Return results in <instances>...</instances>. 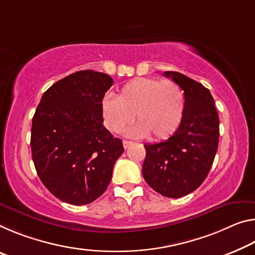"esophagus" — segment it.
I'll use <instances>...</instances> for the list:
<instances>
[{
  "label": "esophagus",
  "instance_id": "obj_1",
  "mask_svg": "<svg viewBox=\"0 0 255 255\" xmlns=\"http://www.w3.org/2000/svg\"><path fill=\"white\" fill-rule=\"evenodd\" d=\"M123 144H124V147H125V148H127L128 146H130V145H131V142H129V140H124Z\"/></svg>",
  "mask_w": 255,
  "mask_h": 255
}]
</instances>
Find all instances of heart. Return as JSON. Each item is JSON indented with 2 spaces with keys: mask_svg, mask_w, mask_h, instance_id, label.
<instances>
[{
  "mask_svg": "<svg viewBox=\"0 0 255 255\" xmlns=\"http://www.w3.org/2000/svg\"><path fill=\"white\" fill-rule=\"evenodd\" d=\"M185 112L184 92L171 80L137 78L124 85L117 99L106 98L102 115L107 128L120 132L132 123L127 134L164 139L177 130Z\"/></svg>",
  "mask_w": 255,
  "mask_h": 255,
  "instance_id": "obj_1",
  "label": "heart"
}]
</instances>
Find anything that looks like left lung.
I'll return each mask as SVG.
<instances>
[{
    "instance_id": "obj_1",
    "label": "left lung",
    "mask_w": 255,
    "mask_h": 255,
    "mask_svg": "<svg viewBox=\"0 0 255 255\" xmlns=\"http://www.w3.org/2000/svg\"><path fill=\"white\" fill-rule=\"evenodd\" d=\"M184 91L185 112L175 134L160 143L144 144L142 173L161 195L178 199L200 187L215 160L219 142V117L211 93L176 71L163 74Z\"/></svg>"
}]
</instances>
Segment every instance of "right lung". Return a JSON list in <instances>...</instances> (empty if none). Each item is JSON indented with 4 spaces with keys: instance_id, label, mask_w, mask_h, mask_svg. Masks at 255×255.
Here are the masks:
<instances>
[{
    "instance_id": "right-lung-1",
    "label": "right lung",
    "mask_w": 255,
    "mask_h": 255,
    "mask_svg": "<svg viewBox=\"0 0 255 255\" xmlns=\"http://www.w3.org/2000/svg\"><path fill=\"white\" fill-rule=\"evenodd\" d=\"M113 79L94 70L64 77L44 93L33 118L30 147L39 179L55 197L84 205L110 184L121 139L103 126L102 100Z\"/></svg>"
}]
</instances>
